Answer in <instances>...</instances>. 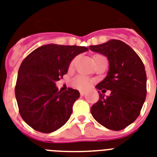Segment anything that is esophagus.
I'll return each mask as SVG.
<instances>
[{
	"label": "esophagus",
	"mask_w": 157,
	"mask_h": 157,
	"mask_svg": "<svg viewBox=\"0 0 157 157\" xmlns=\"http://www.w3.org/2000/svg\"><path fill=\"white\" fill-rule=\"evenodd\" d=\"M80 94H81V96H84L86 94V92H85V91H81V92H80Z\"/></svg>",
	"instance_id": "obj_1"
}]
</instances>
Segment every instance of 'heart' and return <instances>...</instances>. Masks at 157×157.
Returning a JSON list of instances; mask_svg holds the SVG:
<instances>
[{
  "instance_id": "1",
  "label": "heart",
  "mask_w": 157,
  "mask_h": 157,
  "mask_svg": "<svg viewBox=\"0 0 157 157\" xmlns=\"http://www.w3.org/2000/svg\"><path fill=\"white\" fill-rule=\"evenodd\" d=\"M74 63H75V60L71 62V66L73 65ZM93 83V81L90 80V79L86 78V77H84V76H78L73 80V86L76 87V88L79 89V90H86L87 89H89Z\"/></svg>"
}]
</instances>
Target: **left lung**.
<instances>
[{
	"label": "left lung",
	"instance_id": "8db88e82",
	"mask_svg": "<svg viewBox=\"0 0 157 157\" xmlns=\"http://www.w3.org/2000/svg\"><path fill=\"white\" fill-rule=\"evenodd\" d=\"M89 49L108 59L107 76L95 87L103 93L111 91L107 97L98 91L99 100L91 107V114L107 129L121 130L137 119L145 102L147 75L144 63L121 40H110Z\"/></svg>",
	"mask_w": 157,
	"mask_h": 157
}]
</instances>
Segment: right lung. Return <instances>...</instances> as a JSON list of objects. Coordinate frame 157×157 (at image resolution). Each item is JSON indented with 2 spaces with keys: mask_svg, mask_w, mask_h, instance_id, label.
<instances>
[{
  "mask_svg": "<svg viewBox=\"0 0 157 157\" xmlns=\"http://www.w3.org/2000/svg\"><path fill=\"white\" fill-rule=\"evenodd\" d=\"M88 48L48 44L26 57L18 72L15 97L19 113L36 131L52 133L66 124L78 90L59 91L55 82L67 74L71 60Z\"/></svg>",
  "mask_w": 157,
  "mask_h": 157,
  "instance_id": "add662e5",
  "label": "right lung"
}]
</instances>
